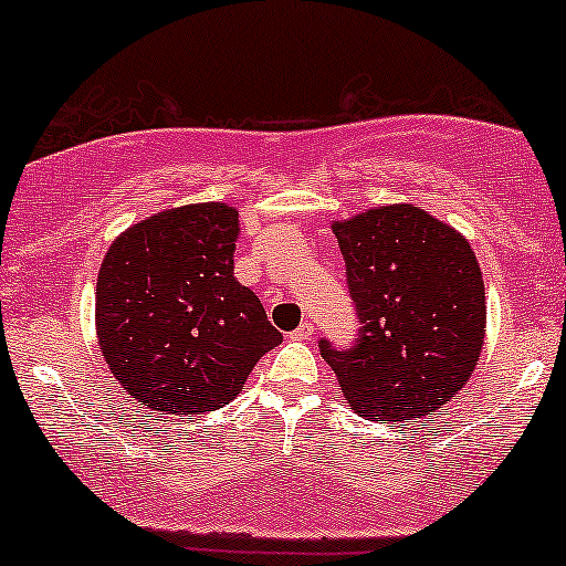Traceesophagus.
Listing matches in <instances>:
<instances>
[{"label": "esophagus", "mask_w": 566, "mask_h": 566, "mask_svg": "<svg viewBox=\"0 0 566 566\" xmlns=\"http://www.w3.org/2000/svg\"><path fill=\"white\" fill-rule=\"evenodd\" d=\"M290 337H292V339H297V343H305V339H311V337H313V324H311V322H303L301 326H297L295 332H292Z\"/></svg>", "instance_id": "1"}]
</instances>
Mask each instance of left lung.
<instances>
[{
  "instance_id": "1",
  "label": "left lung",
  "mask_w": 566,
  "mask_h": 566,
  "mask_svg": "<svg viewBox=\"0 0 566 566\" xmlns=\"http://www.w3.org/2000/svg\"><path fill=\"white\" fill-rule=\"evenodd\" d=\"M360 329L350 348H318L353 411L421 419L455 398L485 339V282L453 227L413 206H382L332 223Z\"/></svg>"
}]
</instances>
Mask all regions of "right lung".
Listing matches in <instances>:
<instances>
[{
    "mask_svg": "<svg viewBox=\"0 0 566 566\" xmlns=\"http://www.w3.org/2000/svg\"><path fill=\"white\" fill-rule=\"evenodd\" d=\"M237 234V208L197 202L134 223L107 250L94 303L99 350L139 406L216 411L282 343L234 279Z\"/></svg>",
    "mask_w": 566,
    "mask_h": 566,
    "instance_id": "1",
    "label": "right lung"
}]
</instances>
